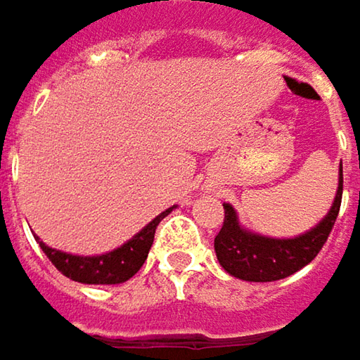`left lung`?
Listing matches in <instances>:
<instances>
[{
	"instance_id": "8db88e82",
	"label": "left lung",
	"mask_w": 360,
	"mask_h": 360,
	"mask_svg": "<svg viewBox=\"0 0 360 360\" xmlns=\"http://www.w3.org/2000/svg\"><path fill=\"white\" fill-rule=\"evenodd\" d=\"M342 163H340V184L336 201L326 219L298 238L278 240L250 234L240 228L236 211L232 205H224V226L215 236V255L219 265L234 278L247 282H276L296 274L309 265L317 252L323 248L334 224H336L340 202H342Z\"/></svg>"
}]
</instances>
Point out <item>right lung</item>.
Listing matches in <instances>:
<instances>
[{"mask_svg": "<svg viewBox=\"0 0 360 360\" xmlns=\"http://www.w3.org/2000/svg\"><path fill=\"white\" fill-rule=\"evenodd\" d=\"M169 211L172 209H165L161 215H158L149 226H145L126 245H122L112 252L99 255V257H76V255H68L62 250L49 248L39 238H37V243L41 245L47 259L58 267V271H62L66 278L74 280V282H80V284H122V282L130 280L143 267V263L149 255V248L153 245L159 221Z\"/></svg>", "mask_w": 360, "mask_h": 360, "instance_id": "right-lung-1", "label": "right lung"}]
</instances>
